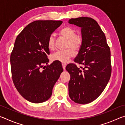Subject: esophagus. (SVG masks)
Here are the masks:
<instances>
[{
	"label": "esophagus",
	"instance_id": "34e87169",
	"mask_svg": "<svg viewBox=\"0 0 125 125\" xmlns=\"http://www.w3.org/2000/svg\"><path fill=\"white\" fill-rule=\"evenodd\" d=\"M62 67H63V70L65 71V67H66V64H65V63H62Z\"/></svg>",
	"mask_w": 125,
	"mask_h": 125
}]
</instances>
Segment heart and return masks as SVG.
<instances>
[{"label":"heart","instance_id":"1","mask_svg":"<svg viewBox=\"0 0 125 125\" xmlns=\"http://www.w3.org/2000/svg\"><path fill=\"white\" fill-rule=\"evenodd\" d=\"M60 34L67 39L64 50L57 51L52 54L53 61H58L62 63H67L75 55V51H78L81 47L82 37L79 34L75 33V30L69 26H66L60 31ZM55 37L54 34L50 36L48 40V47L50 50L54 49L55 47Z\"/></svg>","mask_w":125,"mask_h":125}]
</instances>
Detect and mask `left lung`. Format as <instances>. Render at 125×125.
I'll use <instances>...</instances> for the list:
<instances>
[{
	"label": "left lung",
	"mask_w": 125,
	"mask_h": 125,
	"mask_svg": "<svg viewBox=\"0 0 125 125\" xmlns=\"http://www.w3.org/2000/svg\"><path fill=\"white\" fill-rule=\"evenodd\" d=\"M70 24L81 28L83 41L74 62L65 69L71 75L68 83L71 100L80 104H86L98 98L110 78V51L106 39L95 20L88 17L69 19Z\"/></svg>",
	"instance_id": "1"
}]
</instances>
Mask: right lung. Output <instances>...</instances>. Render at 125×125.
I'll return each mask as SVG.
<instances>
[{
    "mask_svg": "<svg viewBox=\"0 0 125 125\" xmlns=\"http://www.w3.org/2000/svg\"><path fill=\"white\" fill-rule=\"evenodd\" d=\"M62 22L35 21L25 27L16 37L10 56L12 79L21 95L30 102L41 103L47 100L63 71L58 62L47 64L48 38ZM44 64L47 66H44Z\"/></svg>",
    "mask_w": 125,
    "mask_h": 125,
    "instance_id": "obj_1",
    "label": "right lung"
}]
</instances>
